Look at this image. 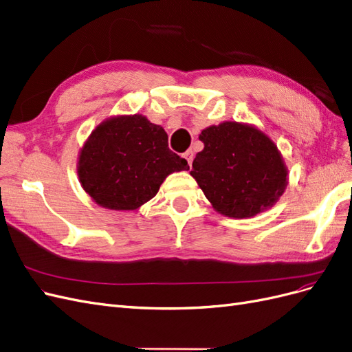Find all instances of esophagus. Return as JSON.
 I'll list each match as a JSON object with an SVG mask.
<instances>
[{"label": "esophagus", "instance_id": "34e87169", "mask_svg": "<svg viewBox=\"0 0 352 352\" xmlns=\"http://www.w3.org/2000/svg\"><path fill=\"white\" fill-rule=\"evenodd\" d=\"M184 157L186 158V162L189 163V166L192 167V162H194V153H192V150H188V151L184 154Z\"/></svg>", "mask_w": 352, "mask_h": 352}]
</instances>
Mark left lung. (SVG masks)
Returning <instances> with one entry per match:
<instances>
[{
    "mask_svg": "<svg viewBox=\"0 0 352 352\" xmlns=\"http://www.w3.org/2000/svg\"><path fill=\"white\" fill-rule=\"evenodd\" d=\"M204 150L192 176L214 210L233 219L252 217L272 207L287 185L278 146L250 124L225 122L199 135Z\"/></svg>",
    "mask_w": 352,
    "mask_h": 352,
    "instance_id": "1",
    "label": "left lung"
}]
</instances>
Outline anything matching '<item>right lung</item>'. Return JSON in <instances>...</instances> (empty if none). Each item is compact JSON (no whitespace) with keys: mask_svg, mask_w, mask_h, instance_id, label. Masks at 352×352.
Instances as JSON below:
<instances>
[{"mask_svg":"<svg viewBox=\"0 0 352 352\" xmlns=\"http://www.w3.org/2000/svg\"><path fill=\"white\" fill-rule=\"evenodd\" d=\"M189 170L168 148L167 133L141 114L102 122L80 150L78 176L98 206L136 210L155 197L164 179Z\"/></svg>","mask_w":352,"mask_h":352,"instance_id":"obj_1","label":"right lung"}]
</instances>
